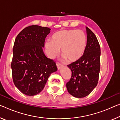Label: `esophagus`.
Returning <instances> with one entry per match:
<instances>
[{"label": "esophagus", "instance_id": "esophagus-1", "mask_svg": "<svg viewBox=\"0 0 120 120\" xmlns=\"http://www.w3.org/2000/svg\"><path fill=\"white\" fill-rule=\"evenodd\" d=\"M57 69L58 70H60V69H62V68L63 67V66L62 65H61L60 64H57Z\"/></svg>", "mask_w": 120, "mask_h": 120}]
</instances>
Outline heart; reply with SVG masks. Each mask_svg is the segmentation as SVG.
Instances as JSON below:
<instances>
[{"instance_id": "obj_1", "label": "heart", "mask_w": 120, "mask_h": 120, "mask_svg": "<svg viewBox=\"0 0 120 120\" xmlns=\"http://www.w3.org/2000/svg\"><path fill=\"white\" fill-rule=\"evenodd\" d=\"M50 41L45 44L50 58L57 56L60 49L63 59L69 62L79 60L84 54L87 45V36L83 31L76 29H62L55 33Z\"/></svg>"}]
</instances>
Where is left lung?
Returning a JSON list of instances; mask_svg holds the SVG:
<instances>
[{
	"mask_svg": "<svg viewBox=\"0 0 120 120\" xmlns=\"http://www.w3.org/2000/svg\"><path fill=\"white\" fill-rule=\"evenodd\" d=\"M87 45L84 54L68 66L71 70L70 80L66 83L68 91L78 98L90 94L98 82L100 69V47L95 34L86 27Z\"/></svg>",
	"mask_w": 120,
	"mask_h": 120,
	"instance_id": "8db88e82",
	"label": "left lung"
}]
</instances>
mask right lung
<instances>
[{
  "mask_svg": "<svg viewBox=\"0 0 120 120\" xmlns=\"http://www.w3.org/2000/svg\"><path fill=\"white\" fill-rule=\"evenodd\" d=\"M50 30L30 26L19 33L15 40L11 63L13 80L18 89L28 96L40 93L50 75L57 70L55 62L47 58L43 51Z\"/></svg>",
  "mask_w": 120,
  "mask_h": 120,
  "instance_id": "obj_1",
  "label": "right lung"
}]
</instances>
